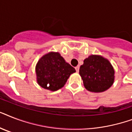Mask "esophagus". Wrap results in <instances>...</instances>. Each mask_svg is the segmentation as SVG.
Segmentation results:
<instances>
[{
  "label": "esophagus",
  "instance_id": "1",
  "mask_svg": "<svg viewBox=\"0 0 132 132\" xmlns=\"http://www.w3.org/2000/svg\"><path fill=\"white\" fill-rule=\"evenodd\" d=\"M75 70H76L77 72H79V66H77L75 67Z\"/></svg>",
  "mask_w": 132,
  "mask_h": 132
}]
</instances>
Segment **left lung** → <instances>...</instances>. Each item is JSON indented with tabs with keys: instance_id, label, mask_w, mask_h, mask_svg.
<instances>
[{
	"instance_id": "1",
	"label": "left lung",
	"mask_w": 132,
	"mask_h": 132,
	"mask_svg": "<svg viewBox=\"0 0 132 132\" xmlns=\"http://www.w3.org/2000/svg\"><path fill=\"white\" fill-rule=\"evenodd\" d=\"M79 74L85 88L90 92H101L112 86L114 70L108 60L100 55L89 56L80 66Z\"/></svg>"
}]
</instances>
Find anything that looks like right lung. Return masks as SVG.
Wrapping results in <instances>:
<instances>
[{"instance_id": "right-lung-1", "label": "right lung", "mask_w": 132, "mask_h": 132, "mask_svg": "<svg viewBox=\"0 0 132 132\" xmlns=\"http://www.w3.org/2000/svg\"><path fill=\"white\" fill-rule=\"evenodd\" d=\"M75 72V69L66 63L58 53L46 54L39 60L36 66L38 84L51 91L62 88L69 76Z\"/></svg>"}]
</instances>
